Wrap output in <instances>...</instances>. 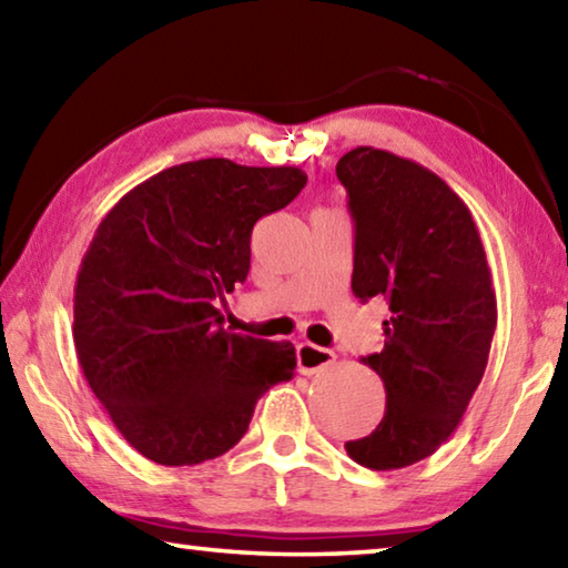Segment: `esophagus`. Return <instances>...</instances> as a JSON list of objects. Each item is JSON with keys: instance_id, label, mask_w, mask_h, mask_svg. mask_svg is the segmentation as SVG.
Masks as SVG:
<instances>
[{"instance_id": "34e87169", "label": "esophagus", "mask_w": 568, "mask_h": 568, "mask_svg": "<svg viewBox=\"0 0 568 568\" xmlns=\"http://www.w3.org/2000/svg\"><path fill=\"white\" fill-rule=\"evenodd\" d=\"M335 363V353L328 348H318L313 343H301L297 345V371L303 376H313V373H321L325 368H331Z\"/></svg>"}]
</instances>
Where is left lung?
I'll list each match as a JSON object with an SVG mask.
<instances>
[{
  "instance_id": "left-lung-1",
  "label": "left lung",
  "mask_w": 568,
  "mask_h": 568,
  "mask_svg": "<svg viewBox=\"0 0 568 568\" xmlns=\"http://www.w3.org/2000/svg\"><path fill=\"white\" fill-rule=\"evenodd\" d=\"M335 175L355 227L353 295L383 297L390 311L383 351L361 358L386 386V413L345 450L365 468H406L446 444L484 378L491 271L464 200L418 162L355 148Z\"/></svg>"
}]
</instances>
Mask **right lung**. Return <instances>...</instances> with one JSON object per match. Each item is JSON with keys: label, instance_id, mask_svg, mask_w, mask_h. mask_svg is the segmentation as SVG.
I'll return each mask as SVG.
<instances>
[{"label": "right lung", "instance_id": "obj_1", "mask_svg": "<svg viewBox=\"0 0 568 568\" xmlns=\"http://www.w3.org/2000/svg\"><path fill=\"white\" fill-rule=\"evenodd\" d=\"M305 182L301 168L182 162L130 190L94 233L74 285L77 358L124 440L155 464L223 456L257 398L293 378V343L227 333L217 301L245 283L253 225Z\"/></svg>", "mask_w": 568, "mask_h": 568}]
</instances>
